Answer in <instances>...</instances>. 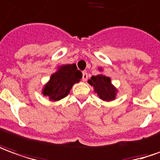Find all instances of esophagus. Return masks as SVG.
Wrapping results in <instances>:
<instances>
[{
    "mask_svg": "<svg viewBox=\"0 0 160 160\" xmlns=\"http://www.w3.org/2000/svg\"><path fill=\"white\" fill-rule=\"evenodd\" d=\"M82 81H84V82H85L87 79H88V74H87L86 71H83V72H82Z\"/></svg>",
    "mask_w": 160,
    "mask_h": 160,
    "instance_id": "obj_1",
    "label": "esophagus"
}]
</instances>
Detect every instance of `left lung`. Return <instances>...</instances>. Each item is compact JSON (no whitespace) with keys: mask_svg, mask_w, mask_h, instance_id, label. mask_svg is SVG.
Segmentation results:
<instances>
[{"mask_svg":"<svg viewBox=\"0 0 160 160\" xmlns=\"http://www.w3.org/2000/svg\"><path fill=\"white\" fill-rule=\"evenodd\" d=\"M99 70H103L99 68ZM88 82L93 86L94 92L97 93L99 98L105 102H111L115 100L118 93V89L112 83V79L103 74L92 76Z\"/></svg>","mask_w":160,"mask_h":160,"instance_id":"left-lung-1","label":"left lung"}]
</instances>
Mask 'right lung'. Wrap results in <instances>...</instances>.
Segmentation results:
<instances>
[{
	"instance_id": "obj_1",
	"label": "right lung",
	"mask_w": 160,
	"mask_h": 160,
	"mask_svg": "<svg viewBox=\"0 0 160 160\" xmlns=\"http://www.w3.org/2000/svg\"><path fill=\"white\" fill-rule=\"evenodd\" d=\"M81 78L82 72L78 70L75 63L58 66L57 71L50 76L48 82L43 86L42 92L50 101H59L69 94L72 86L80 82Z\"/></svg>"
}]
</instances>
